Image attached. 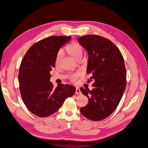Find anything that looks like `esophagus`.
<instances>
[{
	"label": "esophagus",
	"mask_w": 148,
	"mask_h": 148,
	"mask_svg": "<svg viewBox=\"0 0 148 148\" xmlns=\"http://www.w3.org/2000/svg\"><path fill=\"white\" fill-rule=\"evenodd\" d=\"M75 93L77 94V95H81L82 92H81V91H80V89L78 88H76V92H75Z\"/></svg>",
	"instance_id": "1"
}]
</instances>
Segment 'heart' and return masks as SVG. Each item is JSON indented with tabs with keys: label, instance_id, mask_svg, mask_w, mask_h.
<instances>
[{
	"label": "heart",
	"instance_id": "1",
	"mask_svg": "<svg viewBox=\"0 0 148 148\" xmlns=\"http://www.w3.org/2000/svg\"><path fill=\"white\" fill-rule=\"evenodd\" d=\"M65 50L66 52L70 55L71 57L75 60H78L82 59V58L84 53V47L81 44H79L77 42H71L65 46ZM62 56V52L60 51L58 52L56 59V64L58 65L59 63L60 60ZM81 72H77L74 74L70 75L69 76V78L70 81L75 82L77 81V79L78 77L81 76Z\"/></svg>",
	"mask_w": 148,
	"mask_h": 148
}]
</instances>
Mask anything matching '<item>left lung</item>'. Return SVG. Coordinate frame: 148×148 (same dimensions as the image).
<instances>
[{"label": "left lung", "mask_w": 148, "mask_h": 148, "mask_svg": "<svg viewBox=\"0 0 148 148\" xmlns=\"http://www.w3.org/2000/svg\"><path fill=\"white\" fill-rule=\"evenodd\" d=\"M79 44L89 54L87 73L90 82L95 80L90 91L80 88L89 99L80 109L89 120L100 121L108 117L117 108L127 84V71L122 53L109 39L99 35L88 34L79 38Z\"/></svg>", "instance_id": "left-lung-1"}]
</instances>
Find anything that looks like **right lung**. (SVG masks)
<instances>
[{
  "instance_id": "right-lung-1",
  "label": "right lung",
  "mask_w": 148,
  "mask_h": 148,
  "mask_svg": "<svg viewBox=\"0 0 148 148\" xmlns=\"http://www.w3.org/2000/svg\"><path fill=\"white\" fill-rule=\"evenodd\" d=\"M71 36H52L36 42L26 53L20 66L18 80L22 99L31 113L39 117L54 114L76 91L69 84L56 88L50 82L58 51Z\"/></svg>"
}]
</instances>
